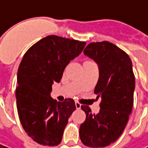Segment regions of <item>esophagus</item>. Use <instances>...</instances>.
Returning a JSON list of instances; mask_svg holds the SVG:
<instances>
[{
    "instance_id": "obj_1",
    "label": "esophagus",
    "mask_w": 148,
    "mask_h": 148,
    "mask_svg": "<svg viewBox=\"0 0 148 148\" xmlns=\"http://www.w3.org/2000/svg\"><path fill=\"white\" fill-rule=\"evenodd\" d=\"M75 106H76V109H81V104L78 102H75Z\"/></svg>"
}]
</instances>
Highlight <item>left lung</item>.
Segmentation results:
<instances>
[{
    "label": "left lung",
    "instance_id": "1",
    "mask_svg": "<svg viewBox=\"0 0 148 148\" xmlns=\"http://www.w3.org/2000/svg\"><path fill=\"white\" fill-rule=\"evenodd\" d=\"M83 53L98 66L94 93L101 101L97 114H93L89 106H81L86 118L81 124L79 136L86 146L104 147L121 136L132 112L135 90L132 63L124 51L108 41L90 42Z\"/></svg>",
    "mask_w": 148,
    "mask_h": 148
}]
</instances>
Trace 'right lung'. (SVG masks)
I'll return each instance as SVG.
<instances>
[{"mask_svg": "<svg viewBox=\"0 0 148 148\" xmlns=\"http://www.w3.org/2000/svg\"><path fill=\"white\" fill-rule=\"evenodd\" d=\"M86 42L48 36L24 54L17 73L16 98L24 131L36 143L57 146L76 106L74 100L57 101L51 97L52 85L59 82L66 66L80 55Z\"/></svg>", "mask_w": 148, "mask_h": 148, "instance_id": "add662e5", "label": "right lung"}]
</instances>
